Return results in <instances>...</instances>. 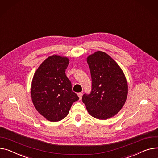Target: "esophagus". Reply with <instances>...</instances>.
Wrapping results in <instances>:
<instances>
[{"instance_id":"1","label":"esophagus","mask_w":158,"mask_h":158,"mask_svg":"<svg viewBox=\"0 0 158 158\" xmlns=\"http://www.w3.org/2000/svg\"><path fill=\"white\" fill-rule=\"evenodd\" d=\"M77 95H78L79 98V100H81L82 97V93H77Z\"/></svg>"}]
</instances>
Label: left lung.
I'll return each mask as SVG.
<instances>
[{
    "mask_svg": "<svg viewBox=\"0 0 158 158\" xmlns=\"http://www.w3.org/2000/svg\"><path fill=\"white\" fill-rule=\"evenodd\" d=\"M92 90L82 100L93 118L106 120L116 115L127 100L128 82L121 68L105 52L98 51L87 57Z\"/></svg>",
    "mask_w": 158,
    "mask_h": 158,
    "instance_id": "1",
    "label": "left lung"
}]
</instances>
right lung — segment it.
Instances as JSON below:
<instances>
[{"label":"right lung","mask_w":158,"mask_h":158,"mask_svg":"<svg viewBox=\"0 0 158 158\" xmlns=\"http://www.w3.org/2000/svg\"><path fill=\"white\" fill-rule=\"evenodd\" d=\"M69 64L66 56H50L39 65L31 81L30 93L34 106L51 122L64 119L73 103L79 100L65 74Z\"/></svg>","instance_id":"add662e5"}]
</instances>
